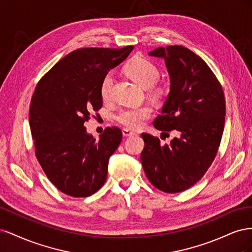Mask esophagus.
I'll return each instance as SVG.
<instances>
[{
	"instance_id": "esophagus-1",
	"label": "esophagus",
	"mask_w": 252,
	"mask_h": 252,
	"mask_svg": "<svg viewBox=\"0 0 252 252\" xmlns=\"http://www.w3.org/2000/svg\"><path fill=\"white\" fill-rule=\"evenodd\" d=\"M122 133H123V135H124V136H131V135L136 134V132L131 131L130 129H127V128H124L123 130H122Z\"/></svg>"
}]
</instances>
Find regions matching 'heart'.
I'll use <instances>...</instances> for the list:
<instances>
[{"label": "heart", "instance_id": "b5f03b06", "mask_svg": "<svg viewBox=\"0 0 252 252\" xmlns=\"http://www.w3.org/2000/svg\"><path fill=\"white\" fill-rule=\"evenodd\" d=\"M125 72L129 78L133 80L139 86L144 89H148V94L155 98L162 97L165 90L157 86L156 83L159 78V71L155 64L140 57H135L125 66ZM114 84V75L109 72L104 77L101 84V95L103 100L108 101L112 96ZM152 113V108L149 105H143L139 107H131L121 110L117 120L120 124L127 129H140L144 122Z\"/></svg>", "mask_w": 252, "mask_h": 252}]
</instances>
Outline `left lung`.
Returning <instances> with one entry per match:
<instances>
[{
    "label": "left lung",
    "instance_id": "1",
    "mask_svg": "<svg viewBox=\"0 0 252 252\" xmlns=\"http://www.w3.org/2000/svg\"><path fill=\"white\" fill-rule=\"evenodd\" d=\"M148 55L165 61L170 78L168 96L154 126L179 136L163 146L157 136L142 133L141 162L155 187L181 192L202 179L217 156L225 124L224 93L208 65L188 48L158 47Z\"/></svg>",
    "mask_w": 252,
    "mask_h": 252
}]
</instances>
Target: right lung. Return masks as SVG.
<instances>
[{
    "mask_svg": "<svg viewBox=\"0 0 252 252\" xmlns=\"http://www.w3.org/2000/svg\"><path fill=\"white\" fill-rule=\"evenodd\" d=\"M132 49L74 50L35 87L29 110L35 156L49 181L65 194L89 196L107 179L109 158L122 141L121 129L107 127L96 140L84 123L103 106L104 77Z\"/></svg>",
    "mask_w": 252,
    "mask_h": 252,
    "instance_id": "obj_1",
    "label": "right lung"
}]
</instances>
